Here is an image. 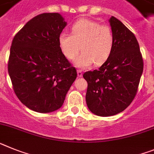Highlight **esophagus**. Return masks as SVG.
<instances>
[{
	"label": "esophagus",
	"instance_id": "1",
	"mask_svg": "<svg viewBox=\"0 0 154 154\" xmlns=\"http://www.w3.org/2000/svg\"><path fill=\"white\" fill-rule=\"evenodd\" d=\"M77 76H78L79 77H82L83 73H82V70H81V69H77Z\"/></svg>",
	"mask_w": 154,
	"mask_h": 154
}]
</instances>
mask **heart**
<instances>
[{"label":"heart","instance_id":"b5f03b06","mask_svg":"<svg viewBox=\"0 0 154 154\" xmlns=\"http://www.w3.org/2000/svg\"><path fill=\"white\" fill-rule=\"evenodd\" d=\"M58 41L61 52L68 60H73L81 49L82 53L76 59L75 64L87 67L93 63L101 66L109 60L114 48L115 37L109 26L81 18L72 25L71 35L60 33Z\"/></svg>","mask_w":154,"mask_h":154}]
</instances>
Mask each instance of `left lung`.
I'll use <instances>...</instances> for the list:
<instances>
[{
	"mask_svg": "<svg viewBox=\"0 0 154 154\" xmlns=\"http://www.w3.org/2000/svg\"><path fill=\"white\" fill-rule=\"evenodd\" d=\"M115 43L112 55L98 69L87 71L86 102L92 113L111 116L130 105L138 91L143 60L136 36L121 21L109 20Z\"/></svg>",
	"mask_w": 154,
	"mask_h": 154,
	"instance_id": "obj_1",
	"label": "left lung"
}]
</instances>
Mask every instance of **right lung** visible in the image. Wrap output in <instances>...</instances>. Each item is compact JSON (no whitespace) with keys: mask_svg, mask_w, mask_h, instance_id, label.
Wrapping results in <instances>:
<instances>
[{"mask_svg":"<svg viewBox=\"0 0 154 154\" xmlns=\"http://www.w3.org/2000/svg\"><path fill=\"white\" fill-rule=\"evenodd\" d=\"M66 25L59 13H43L28 21L13 38L8 63L13 90L35 112L60 109L77 77L76 68L59 45Z\"/></svg>","mask_w":154,"mask_h":154,"instance_id":"obj_1","label":"right lung"}]
</instances>
